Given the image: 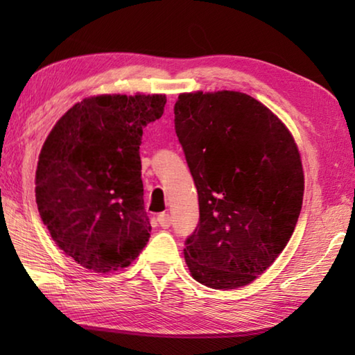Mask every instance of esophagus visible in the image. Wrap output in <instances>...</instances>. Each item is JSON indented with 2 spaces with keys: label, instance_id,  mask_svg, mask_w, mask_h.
<instances>
[{
  "label": "esophagus",
  "instance_id": "34e87169",
  "mask_svg": "<svg viewBox=\"0 0 355 355\" xmlns=\"http://www.w3.org/2000/svg\"><path fill=\"white\" fill-rule=\"evenodd\" d=\"M156 220H158V224L163 227V228H169L171 227V216H169V213L158 214V218H156Z\"/></svg>",
  "mask_w": 355,
  "mask_h": 355
}]
</instances>
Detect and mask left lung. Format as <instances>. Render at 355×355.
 <instances>
[{"mask_svg": "<svg viewBox=\"0 0 355 355\" xmlns=\"http://www.w3.org/2000/svg\"><path fill=\"white\" fill-rule=\"evenodd\" d=\"M173 112L199 194L186 264L208 288H241L293 235L304 197L299 150L280 119L241 92L182 94Z\"/></svg>", "mask_w": 355, "mask_h": 355, "instance_id": "obj_1", "label": "left lung"}]
</instances>
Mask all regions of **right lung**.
Wrapping results in <instances>:
<instances>
[{
  "instance_id": "1",
  "label": "right lung",
  "mask_w": 355,
  "mask_h": 355,
  "mask_svg": "<svg viewBox=\"0 0 355 355\" xmlns=\"http://www.w3.org/2000/svg\"><path fill=\"white\" fill-rule=\"evenodd\" d=\"M166 95H98L64 114L40 150L35 202L51 238L95 272L127 268L150 238L144 208L142 130Z\"/></svg>"
}]
</instances>
